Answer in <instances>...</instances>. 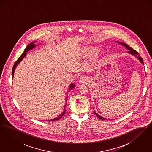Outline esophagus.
Returning a JSON list of instances; mask_svg holds the SVG:
<instances>
[{
    "mask_svg": "<svg viewBox=\"0 0 152 152\" xmlns=\"http://www.w3.org/2000/svg\"><path fill=\"white\" fill-rule=\"evenodd\" d=\"M85 81H86V79H84V77H83L80 78V79L79 80V83H84Z\"/></svg>",
    "mask_w": 152,
    "mask_h": 152,
    "instance_id": "1",
    "label": "esophagus"
}]
</instances>
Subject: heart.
Masks as SVG:
<instances>
[{"label": "heart", "mask_w": 152, "mask_h": 152, "mask_svg": "<svg viewBox=\"0 0 152 152\" xmlns=\"http://www.w3.org/2000/svg\"><path fill=\"white\" fill-rule=\"evenodd\" d=\"M84 52L86 56L92 58L96 56L99 54V50L96 47H88L84 49Z\"/></svg>", "instance_id": "obj_1"}]
</instances>
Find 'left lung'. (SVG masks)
I'll use <instances>...</instances> for the list:
<instances>
[{
    "instance_id": "left-lung-1",
    "label": "left lung",
    "mask_w": 152,
    "mask_h": 152,
    "mask_svg": "<svg viewBox=\"0 0 152 152\" xmlns=\"http://www.w3.org/2000/svg\"><path fill=\"white\" fill-rule=\"evenodd\" d=\"M117 42V43H118L119 44H121V45H123V46H124L126 49H128L129 51L128 52V53H130L131 55H134L135 56H138V60H140V61L144 65V62H143V60H142V58L139 55V54H138V53L137 51H136V50H134V49H133L132 48H131L130 47H129L128 45H127L126 44L124 43H119V42ZM94 114H95V115L97 116L99 118H100V119H101V120H105V119H106V118H104V117H101V116H99L95 111L94 110Z\"/></svg>"
}]
</instances>
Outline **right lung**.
<instances>
[{"label": "right lung", "mask_w": 152, "mask_h": 152, "mask_svg": "<svg viewBox=\"0 0 152 152\" xmlns=\"http://www.w3.org/2000/svg\"><path fill=\"white\" fill-rule=\"evenodd\" d=\"M36 41L35 42H32V43H31L28 44V45H27V47H26V48L25 49V50L23 52V53H22V55H21V56L19 58L16 60V61L15 62V63L14 64V65L13 66V68H12V77H14V72H15V68H16V67L17 66V65H18V64L22 61V60H23V58H24L25 56H26V55H27V51H30V50H32L33 48H34L35 47H36V44H35V43H36ZM75 87V85L73 84V83H71V84L69 86V88H68V91H69L70 89H72ZM67 97H66V99ZM66 100L67 99H66V100L65 101H66ZM65 108V106L64 107V109ZM65 110L64 109V110L59 115V116H58V117H56V118H54V119H52V120H47V121H55V120H58V119H60V118H61L62 117H63V116L64 115V114H65Z\"/></svg>", "instance_id": "obj_1"}]
</instances>
